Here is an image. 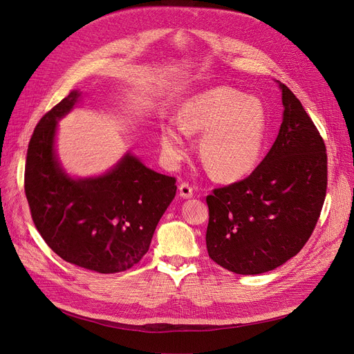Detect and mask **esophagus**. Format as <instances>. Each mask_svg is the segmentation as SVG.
I'll list each match as a JSON object with an SVG mask.
<instances>
[{
    "label": "esophagus",
    "instance_id": "esophagus-1",
    "mask_svg": "<svg viewBox=\"0 0 354 354\" xmlns=\"http://www.w3.org/2000/svg\"><path fill=\"white\" fill-rule=\"evenodd\" d=\"M179 194L182 198H192L194 196V188L188 182H182L179 185Z\"/></svg>",
    "mask_w": 354,
    "mask_h": 354
}]
</instances>
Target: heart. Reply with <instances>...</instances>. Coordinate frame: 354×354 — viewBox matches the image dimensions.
Returning a JSON list of instances; mask_svg holds the SVG:
<instances>
[{
    "label": "heart",
    "mask_w": 354,
    "mask_h": 354,
    "mask_svg": "<svg viewBox=\"0 0 354 354\" xmlns=\"http://www.w3.org/2000/svg\"><path fill=\"white\" fill-rule=\"evenodd\" d=\"M180 124H165L160 146L171 162L188 153V135L203 133L201 159L219 180H238L250 175L263 155L267 113L261 102L230 87H215L185 102Z\"/></svg>",
    "instance_id": "heart-1"
}]
</instances>
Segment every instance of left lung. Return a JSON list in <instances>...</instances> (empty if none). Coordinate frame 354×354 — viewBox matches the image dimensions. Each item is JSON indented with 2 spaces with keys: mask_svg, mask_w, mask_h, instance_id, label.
<instances>
[{
  "mask_svg": "<svg viewBox=\"0 0 354 354\" xmlns=\"http://www.w3.org/2000/svg\"><path fill=\"white\" fill-rule=\"evenodd\" d=\"M283 123L267 156L244 179L207 196L209 258L254 275L280 267L311 236L326 199V145L301 102L286 86Z\"/></svg>",
  "mask_w": 354,
  "mask_h": 354,
  "instance_id": "8db88e82",
  "label": "left lung"
}]
</instances>
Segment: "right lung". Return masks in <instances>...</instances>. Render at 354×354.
<instances>
[{
	"label": "right lung",
	"instance_id": "add662e5",
	"mask_svg": "<svg viewBox=\"0 0 354 354\" xmlns=\"http://www.w3.org/2000/svg\"><path fill=\"white\" fill-rule=\"evenodd\" d=\"M68 95L37 123L27 149L24 191L46 244L64 261L100 274L126 271L147 252L158 222L176 194V179L126 155L113 171L68 178L54 155L57 119L77 102Z\"/></svg>",
	"mask_w": 354,
	"mask_h": 354
}]
</instances>
